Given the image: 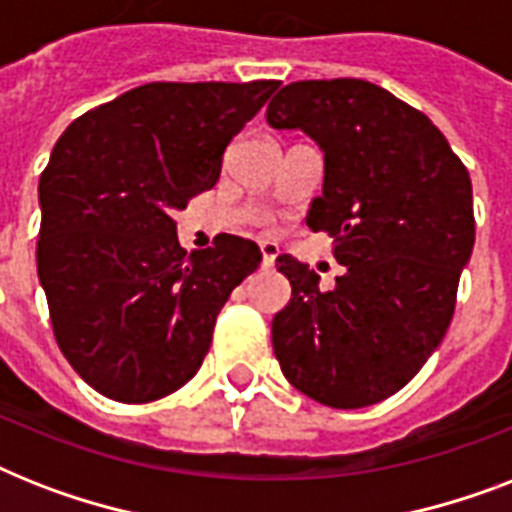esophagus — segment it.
<instances>
[{
    "mask_svg": "<svg viewBox=\"0 0 512 512\" xmlns=\"http://www.w3.org/2000/svg\"><path fill=\"white\" fill-rule=\"evenodd\" d=\"M260 255H263V268H273L276 265V257H279V247L273 241H263L260 244Z\"/></svg>",
    "mask_w": 512,
    "mask_h": 512,
    "instance_id": "obj_1",
    "label": "esophagus"
}]
</instances>
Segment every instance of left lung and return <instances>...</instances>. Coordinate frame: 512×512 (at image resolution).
I'll use <instances>...</instances> for the list:
<instances>
[{
    "label": "left lung",
    "mask_w": 512,
    "mask_h": 512,
    "mask_svg": "<svg viewBox=\"0 0 512 512\" xmlns=\"http://www.w3.org/2000/svg\"><path fill=\"white\" fill-rule=\"evenodd\" d=\"M276 130L324 151L313 231L332 236L345 273L276 257L292 300L273 316V353L300 393L361 409L401 390L444 340L476 241L473 185L436 124L364 79L292 82L268 103Z\"/></svg>",
    "instance_id": "left-lung-1"
}]
</instances>
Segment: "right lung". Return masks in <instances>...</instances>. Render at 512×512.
<instances>
[{
  "label": "right lung",
  "instance_id": "right-lung-1",
  "mask_svg": "<svg viewBox=\"0 0 512 512\" xmlns=\"http://www.w3.org/2000/svg\"><path fill=\"white\" fill-rule=\"evenodd\" d=\"M276 90L273 79L143 84L52 148L36 268L58 348L106 398L148 404L183 388L220 308L263 260L239 236L188 255L172 215L215 188L228 143Z\"/></svg>",
  "mask_w": 512,
  "mask_h": 512
}]
</instances>
